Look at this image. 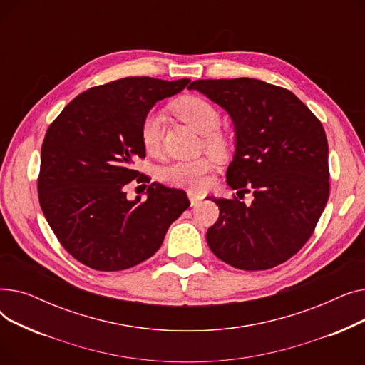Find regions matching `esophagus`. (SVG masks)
<instances>
[{
    "label": "esophagus",
    "mask_w": 365,
    "mask_h": 365,
    "mask_svg": "<svg viewBox=\"0 0 365 365\" xmlns=\"http://www.w3.org/2000/svg\"><path fill=\"white\" fill-rule=\"evenodd\" d=\"M187 197H189V200H190V204L192 205H197L204 197H202V194H200V192H197V190H187Z\"/></svg>",
    "instance_id": "1"
}]
</instances>
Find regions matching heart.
I'll return each mask as SVG.
<instances>
[{
    "label": "heart",
    "mask_w": 365,
    "mask_h": 365,
    "mask_svg": "<svg viewBox=\"0 0 365 365\" xmlns=\"http://www.w3.org/2000/svg\"><path fill=\"white\" fill-rule=\"evenodd\" d=\"M173 110L178 117L204 134V146L215 153L223 152L226 140L216 128L220 124L217 108L202 98L189 96L173 103ZM164 131V115L158 109H150L140 124V140L148 153H157L161 146ZM212 168V161L205 157L194 160H175L164 165L160 171L161 179L167 183L185 187H202L207 183V173Z\"/></svg>",
    "instance_id": "obj_1"
}]
</instances>
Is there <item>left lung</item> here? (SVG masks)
I'll return each instance as SVG.
<instances>
[{"label":"left lung","mask_w":365,"mask_h":365,"mask_svg":"<svg viewBox=\"0 0 365 365\" xmlns=\"http://www.w3.org/2000/svg\"><path fill=\"white\" fill-rule=\"evenodd\" d=\"M232 120L235 153L226 182L250 205L215 198L220 210L207 242L220 260L264 271L294 256L329 201V143L322 124L299 98L253 78L198 80L189 86Z\"/></svg>","instance_id":"8db88e82"}]
</instances>
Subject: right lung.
I'll return each instance as SVG.
<instances>
[{"mask_svg": "<svg viewBox=\"0 0 365 365\" xmlns=\"http://www.w3.org/2000/svg\"><path fill=\"white\" fill-rule=\"evenodd\" d=\"M189 83L128 76L93 87L48 127L38 198L65 250L91 269L115 272L145 262L189 207L186 192L158 182L148 186L143 201L127 200L124 190L133 179L148 180L133 170L134 160L145 157L140 124L146 112Z\"/></svg>", "mask_w": 365, "mask_h": 365, "instance_id": "right-lung-1", "label": "right lung"}]
</instances>
